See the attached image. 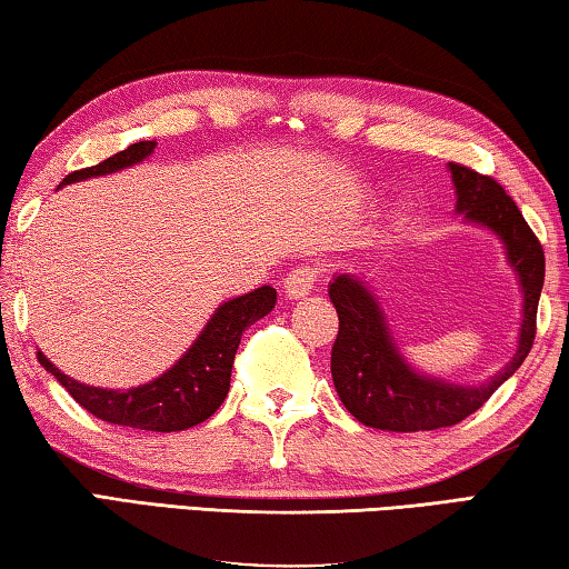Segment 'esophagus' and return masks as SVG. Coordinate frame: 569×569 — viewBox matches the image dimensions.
<instances>
[{
  "instance_id": "obj_1",
  "label": "esophagus",
  "mask_w": 569,
  "mask_h": 569,
  "mask_svg": "<svg viewBox=\"0 0 569 569\" xmlns=\"http://www.w3.org/2000/svg\"><path fill=\"white\" fill-rule=\"evenodd\" d=\"M315 282H317V269L312 264H300L284 277V292L290 295V300H300V297L312 292Z\"/></svg>"
}]
</instances>
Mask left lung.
I'll use <instances>...</instances> for the list:
<instances>
[{"label": "left lung", "mask_w": 569, "mask_h": 569, "mask_svg": "<svg viewBox=\"0 0 569 569\" xmlns=\"http://www.w3.org/2000/svg\"><path fill=\"white\" fill-rule=\"evenodd\" d=\"M450 172L457 212L502 239L507 262L520 279L522 325L517 352L502 372L482 385H455L417 372L397 347L372 287L350 272L337 274L330 282V300L340 317L332 347V382L347 412L375 430L425 432L462 422L510 380L532 350L537 302L545 282L540 239L500 182L455 162H450Z\"/></svg>", "instance_id": "left-lung-1"}]
</instances>
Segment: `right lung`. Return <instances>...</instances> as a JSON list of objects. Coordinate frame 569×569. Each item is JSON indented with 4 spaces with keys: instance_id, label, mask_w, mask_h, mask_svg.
<instances>
[{
    "instance_id": "add662e5",
    "label": "right lung",
    "mask_w": 569,
    "mask_h": 569,
    "mask_svg": "<svg viewBox=\"0 0 569 569\" xmlns=\"http://www.w3.org/2000/svg\"><path fill=\"white\" fill-rule=\"evenodd\" d=\"M154 147L157 142L129 144L122 152L104 159V162L67 174L59 187L82 182L89 177L112 174L119 169L144 162L154 152ZM274 302V287L264 284L257 287L254 292L219 305L192 347L164 375H159L157 380L147 385L129 387V390H104V387L82 385L59 372V367L49 362L42 352H37V360L47 372L57 377V382L87 412H92L99 420L147 432L189 430V427L209 420L219 410V405L224 402L242 332L249 325L272 312Z\"/></svg>"
}]
</instances>
